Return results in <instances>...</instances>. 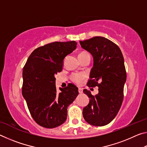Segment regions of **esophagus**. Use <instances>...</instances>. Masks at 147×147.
Instances as JSON below:
<instances>
[{"mask_svg": "<svg viewBox=\"0 0 147 147\" xmlns=\"http://www.w3.org/2000/svg\"><path fill=\"white\" fill-rule=\"evenodd\" d=\"M78 92L80 94H82L83 93V89L82 88H78Z\"/></svg>", "mask_w": 147, "mask_h": 147, "instance_id": "34e87169", "label": "esophagus"}]
</instances>
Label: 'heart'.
Returning <instances> with one entry per match:
<instances>
[{"label":"heart","mask_w":147,"mask_h":147,"mask_svg":"<svg viewBox=\"0 0 147 147\" xmlns=\"http://www.w3.org/2000/svg\"><path fill=\"white\" fill-rule=\"evenodd\" d=\"M89 56L88 53H86V52H82V53L78 54V58H81V57L85 56ZM86 78V74L84 73H74L71 75V80L74 83L76 84L80 85L82 82L83 80Z\"/></svg>","instance_id":"obj_1"}]
</instances>
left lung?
I'll use <instances>...</instances> for the list:
<instances>
[{"label":"left lung","mask_w":147,"mask_h":147,"mask_svg":"<svg viewBox=\"0 0 147 147\" xmlns=\"http://www.w3.org/2000/svg\"><path fill=\"white\" fill-rule=\"evenodd\" d=\"M80 43L93 57L87 86L98 87L96 95L84 90L90 99L83 109V117L91 125L105 126L115 117L123 100L126 72L123 54L115 43L103 37H94Z\"/></svg>","instance_id":"obj_1"}]
</instances>
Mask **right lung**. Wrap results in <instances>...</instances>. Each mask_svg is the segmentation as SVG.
Segmentation results:
<instances>
[{"instance_id":"add662e5","label":"right lung","mask_w":147,"mask_h":147,"mask_svg":"<svg viewBox=\"0 0 147 147\" xmlns=\"http://www.w3.org/2000/svg\"><path fill=\"white\" fill-rule=\"evenodd\" d=\"M74 41L54 42L32 52L23 70L22 94L32 118L43 127L53 128L63 124L67 107L76 98L78 89L68 84L57 93L55 75L62 71L63 59L76 48Z\"/></svg>"}]
</instances>
